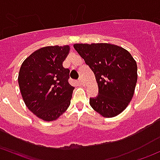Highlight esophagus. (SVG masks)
I'll return each instance as SVG.
<instances>
[{
    "label": "esophagus",
    "mask_w": 160,
    "mask_h": 160,
    "mask_svg": "<svg viewBox=\"0 0 160 160\" xmlns=\"http://www.w3.org/2000/svg\"><path fill=\"white\" fill-rule=\"evenodd\" d=\"M79 83H80L81 85H83V80L82 79V77H80V78L79 79Z\"/></svg>",
    "instance_id": "1"
}]
</instances>
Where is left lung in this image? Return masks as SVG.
<instances>
[{"mask_svg":"<svg viewBox=\"0 0 160 160\" xmlns=\"http://www.w3.org/2000/svg\"><path fill=\"white\" fill-rule=\"evenodd\" d=\"M94 73L98 86L96 98L90 104L104 118L122 112L133 98L138 79L137 63L128 51L109 43L73 45Z\"/></svg>","mask_w":160,"mask_h":160,"instance_id":"1","label":"left lung"}]
</instances>
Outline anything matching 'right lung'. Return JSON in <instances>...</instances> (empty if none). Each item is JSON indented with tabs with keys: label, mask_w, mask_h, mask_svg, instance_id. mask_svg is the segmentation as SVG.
Instances as JSON below:
<instances>
[{
	"label": "right lung",
	"mask_w": 160,
	"mask_h": 160,
	"mask_svg": "<svg viewBox=\"0 0 160 160\" xmlns=\"http://www.w3.org/2000/svg\"><path fill=\"white\" fill-rule=\"evenodd\" d=\"M70 50L68 45L42 47L21 66L18 80L24 102L46 122L56 120L70 104L74 88L68 82L70 70L62 67Z\"/></svg>",
	"instance_id": "right-lung-1"
}]
</instances>
